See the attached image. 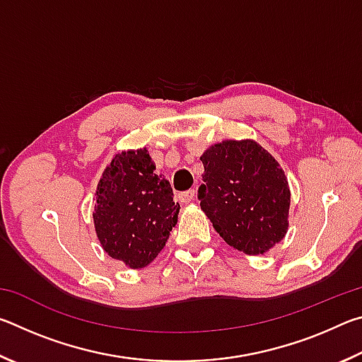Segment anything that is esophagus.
I'll return each mask as SVG.
<instances>
[{"label": "esophagus", "mask_w": 362, "mask_h": 362, "mask_svg": "<svg viewBox=\"0 0 362 362\" xmlns=\"http://www.w3.org/2000/svg\"><path fill=\"white\" fill-rule=\"evenodd\" d=\"M193 198H194V189H187V192H182L179 193V196H177V199H179L182 204L192 203Z\"/></svg>", "instance_id": "obj_1"}]
</instances>
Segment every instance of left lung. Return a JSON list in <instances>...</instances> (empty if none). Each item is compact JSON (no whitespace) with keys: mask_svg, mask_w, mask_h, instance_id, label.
<instances>
[{"mask_svg":"<svg viewBox=\"0 0 362 362\" xmlns=\"http://www.w3.org/2000/svg\"><path fill=\"white\" fill-rule=\"evenodd\" d=\"M201 161V209L228 246L259 255L283 240L291 192L276 159L254 140H226Z\"/></svg>","mask_w":362,"mask_h":362,"instance_id":"obj_1","label":"left lung"}]
</instances>
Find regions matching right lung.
<instances>
[{"label": "right lung", "mask_w": 362, "mask_h": 362, "mask_svg": "<svg viewBox=\"0 0 362 362\" xmlns=\"http://www.w3.org/2000/svg\"><path fill=\"white\" fill-rule=\"evenodd\" d=\"M153 170L146 148L122 151L97 187V236L110 257L131 268H144L159 254L180 209L170 183Z\"/></svg>", "instance_id": "obj_1"}]
</instances>
